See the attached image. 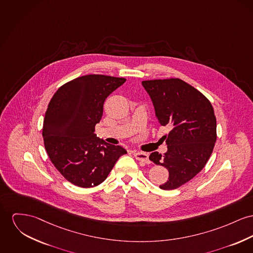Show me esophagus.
Listing matches in <instances>:
<instances>
[{
	"mask_svg": "<svg viewBox=\"0 0 253 253\" xmlns=\"http://www.w3.org/2000/svg\"><path fill=\"white\" fill-rule=\"evenodd\" d=\"M134 157L137 160H139V161H141V162H143L145 164H149L150 163L149 154L146 153V152H135Z\"/></svg>",
	"mask_w": 253,
	"mask_h": 253,
	"instance_id": "1",
	"label": "esophagus"
}]
</instances>
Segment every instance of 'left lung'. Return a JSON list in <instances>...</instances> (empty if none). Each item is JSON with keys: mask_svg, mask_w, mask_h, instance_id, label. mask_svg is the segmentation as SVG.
I'll return each mask as SVG.
<instances>
[{"mask_svg": "<svg viewBox=\"0 0 253 253\" xmlns=\"http://www.w3.org/2000/svg\"><path fill=\"white\" fill-rule=\"evenodd\" d=\"M155 115L170 131L165 135L168 151L152 152L150 160L168 169V180L159 186L173 190L195 177L206 165L217 140V122L209 100L180 79L144 81Z\"/></svg>", "mask_w": 253, "mask_h": 253, "instance_id": "1", "label": "left lung"}]
</instances>
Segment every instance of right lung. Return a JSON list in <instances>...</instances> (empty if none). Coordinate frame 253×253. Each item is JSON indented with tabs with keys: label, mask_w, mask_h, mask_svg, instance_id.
Here are the masks:
<instances>
[{
	"label": "right lung",
	"mask_w": 253,
	"mask_h": 253,
	"mask_svg": "<svg viewBox=\"0 0 253 253\" xmlns=\"http://www.w3.org/2000/svg\"><path fill=\"white\" fill-rule=\"evenodd\" d=\"M124 78L87 75L62 85L49 102L43 139L51 163L69 182L90 188L103 182L126 151L94 133L105 99Z\"/></svg>",
	"instance_id": "right-lung-1"
}]
</instances>
